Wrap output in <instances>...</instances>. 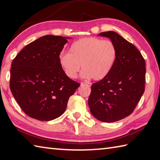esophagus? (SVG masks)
I'll list each match as a JSON object with an SVG mask.
<instances>
[{
    "mask_svg": "<svg viewBox=\"0 0 160 160\" xmlns=\"http://www.w3.org/2000/svg\"><path fill=\"white\" fill-rule=\"evenodd\" d=\"M81 86L82 87H91V83H86V82H82L81 83Z\"/></svg>",
    "mask_w": 160,
    "mask_h": 160,
    "instance_id": "34e87169",
    "label": "esophagus"
}]
</instances>
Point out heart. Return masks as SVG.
<instances>
[{"label":"heart","instance_id":"heart-1","mask_svg":"<svg viewBox=\"0 0 160 160\" xmlns=\"http://www.w3.org/2000/svg\"><path fill=\"white\" fill-rule=\"evenodd\" d=\"M117 55V47L113 41L89 37L74 42L70 47L69 53H61L58 60L68 78H76L82 68L84 78L101 80L110 73Z\"/></svg>","mask_w":160,"mask_h":160}]
</instances>
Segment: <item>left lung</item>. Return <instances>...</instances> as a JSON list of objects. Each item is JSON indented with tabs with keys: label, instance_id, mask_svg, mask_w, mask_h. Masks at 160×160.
I'll use <instances>...</instances> for the list:
<instances>
[{
	"label": "left lung",
	"instance_id": "8db88e82",
	"mask_svg": "<svg viewBox=\"0 0 160 160\" xmlns=\"http://www.w3.org/2000/svg\"><path fill=\"white\" fill-rule=\"evenodd\" d=\"M98 36L113 41L118 55L110 73L92 84L88 104L98 120L114 122L131 114L143 95L145 61L136 47L118 33L108 31Z\"/></svg>",
	"mask_w": 160,
	"mask_h": 160
}]
</instances>
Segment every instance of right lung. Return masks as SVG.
Listing matches in <instances>:
<instances>
[{
    "instance_id": "1",
    "label": "right lung",
    "mask_w": 160,
    "mask_h": 160,
    "mask_svg": "<svg viewBox=\"0 0 160 160\" xmlns=\"http://www.w3.org/2000/svg\"><path fill=\"white\" fill-rule=\"evenodd\" d=\"M69 37L46 35L18 53L10 70V89L22 111L50 121L64 113L69 97L80 84L68 78L58 57Z\"/></svg>"
}]
</instances>
